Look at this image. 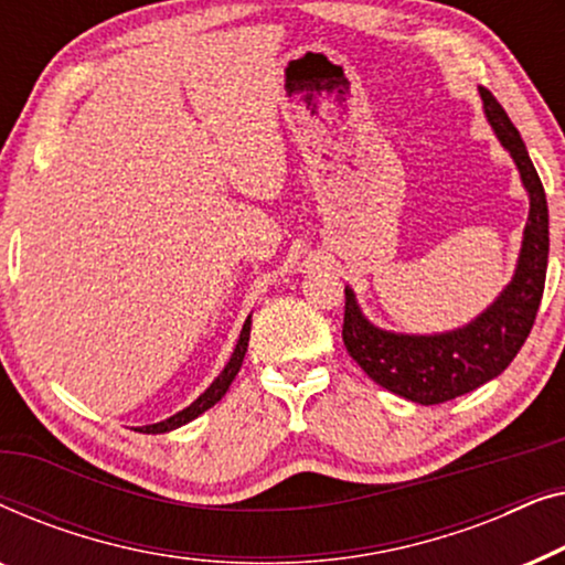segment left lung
Wrapping results in <instances>:
<instances>
[{"mask_svg":"<svg viewBox=\"0 0 565 565\" xmlns=\"http://www.w3.org/2000/svg\"><path fill=\"white\" fill-rule=\"evenodd\" d=\"M481 99L493 134L512 153L530 195L527 226L512 282L468 327L427 337L393 334L373 327L362 316L354 292L344 288L342 339L350 358L385 391L422 406L445 404L504 373L530 337L545 290L551 238L543 182L504 107L486 87H481Z\"/></svg>","mask_w":565,"mask_h":565,"instance_id":"left-lung-1","label":"left lung"}]
</instances>
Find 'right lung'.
<instances>
[{
  "mask_svg": "<svg viewBox=\"0 0 565 565\" xmlns=\"http://www.w3.org/2000/svg\"><path fill=\"white\" fill-rule=\"evenodd\" d=\"M249 331H252V316L244 321V329H242V334H238L236 350H234V354H231L228 365L221 370V375L211 383V388H207L205 393H200L198 401H192L188 408H182V412H177L174 416H169V419L157 422V424H146V427H141L138 431H143V435H164V431H172L177 427H182V424L192 422V419H195V416H200L203 412H207V408H211V406L218 404V401L226 396L228 385L234 383V377H236L238 370H242L246 347H249Z\"/></svg>",
  "mask_w": 565,
  "mask_h": 565,
  "instance_id": "right-lung-1",
  "label": "right lung"
}]
</instances>
